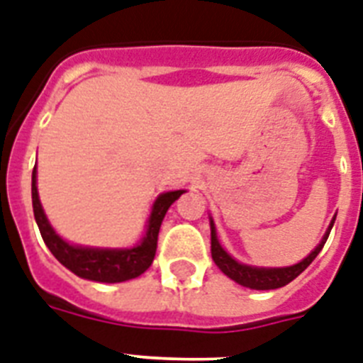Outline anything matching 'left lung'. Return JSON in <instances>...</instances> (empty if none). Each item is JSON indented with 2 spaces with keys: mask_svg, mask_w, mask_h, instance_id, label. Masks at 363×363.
<instances>
[{
  "mask_svg": "<svg viewBox=\"0 0 363 363\" xmlns=\"http://www.w3.org/2000/svg\"><path fill=\"white\" fill-rule=\"evenodd\" d=\"M336 220V218H334ZM334 220H332L330 228L325 233L323 241L317 245V248L308 257H304L301 263H296L293 267H284V269H257L250 267V265H242V263L235 262L232 256H230L226 250H224L220 245H218L217 233H215V226L211 223V256H213V262L217 263V267L226 274L228 278H232L233 282L241 284L245 287H250V289H278V287H284L287 284L295 280L298 274H301L304 269L310 265L313 259L317 257V254L321 252L323 247H325L326 239L330 235V230L334 226Z\"/></svg>",
  "mask_w": 363,
  "mask_h": 363,
  "instance_id": "left-lung-1",
  "label": "left lung"
}]
</instances>
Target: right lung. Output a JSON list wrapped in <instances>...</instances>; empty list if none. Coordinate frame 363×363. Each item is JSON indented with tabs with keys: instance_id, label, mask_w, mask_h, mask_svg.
<instances>
[{
	"instance_id": "obj_1",
	"label": "right lung",
	"mask_w": 363,
	"mask_h": 363,
	"mask_svg": "<svg viewBox=\"0 0 363 363\" xmlns=\"http://www.w3.org/2000/svg\"><path fill=\"white\" fill-rule=\"evenodd\" d=\"M185 191H170L163 193L155 200L152 215L148 220V230L140 245L133 248H124V250H100V248H83L72 247L67 241H62L53 228L48 223L46 215L42 211L40 200L37 193V169H33L31 179V196H33V211H35V220L38 224L40 235L50 248V252L59 259L67 269H70L74 274L94 282H125L131 278L140 277L146 269L152 265L157 248V235H160L161 223H163L164 213L176 200L184 194Z\"/></svg>"
}]
</instances>
